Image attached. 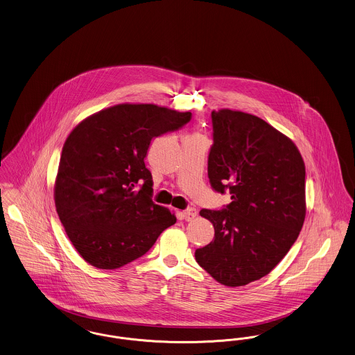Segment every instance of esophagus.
Returning a JSON list of instances; mask_svg holds the SVG:
<instances>
[{
    "mask_svg": "<svg viewBox=\"0 0 355 355\" xmlns=\"http://www.w3.org/2000/svg\"><path fill=\"white\" fill-rule=\"evenodd\" d=\"M182 215H183V218H185L187 221H191V220H193L195 217L198 216V211L195 208L189 207V208H187L185 211H183Z\"/></svg>",
    "mask_w": 355,
    "mask_h": 355,
    "instance_id": "1",
    "label": "esophagus"
}]
</instances>
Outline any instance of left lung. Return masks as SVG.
I'll return each instance as SVG.
<instances>
[{"label": "left lung", "mask_w": 355, "mask_h": 355, "mask_svg": "<svg viewBox=\"0 0 355 355\" xmlns=\"http://www.w3.org/2000/svg\"><path fill=\"white\" fill-rule=\"evenodd\" d=\"M211 118L208 178L232 201L201 209L215 237L195 257L217 282L244 286L266 276L297 240L306 212L305 164L293 141L259 116L224 108Z\"/></svg>", "instance_id": "8db88e82"}]
</instances>
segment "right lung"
Returning <instances> with one entry per match:
<instances>
[{
    "instance_id": "obj_1",
    "label": "right lung",
    "mask_w": 355,
    "mask_h": 355,
    "mask_svg": "<svg viewBox=\"0 0 355 355\" xmlns=\"http://www.w3.org/2000/svg\"><path fill=\"white\" fill-rule=\"evenodd\" d=\"M191 112L118 105L82 121L62 148L57 214L78 253L116 269L146 254L176 217L153 201L144 159L153 139L188 123Z\"/></svg>"
}]
</instances>
